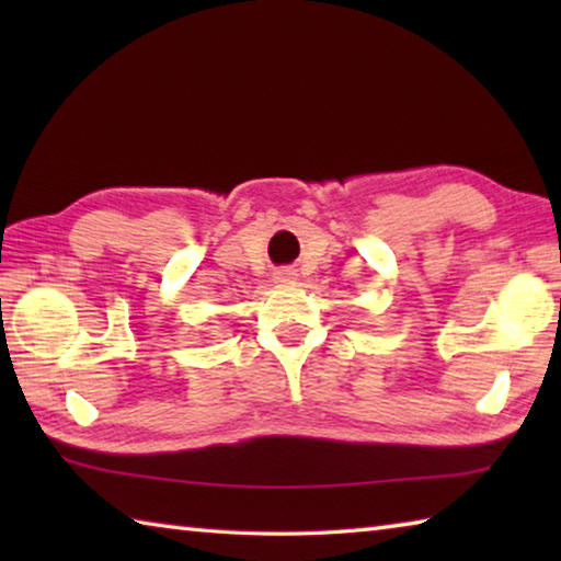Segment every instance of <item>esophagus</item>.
Listing matches in <instances>:
<instances>
[{"mask_svg": "<svg viewBox=\"0 0 561 561\" xmlns=\"http://www.w3.org/2000/svg\"><path fill=\"white\" fill-rule=\"evenodd\" d=\"M294 279H297V274H294V270H287V267H284V270H277V272H274V282L289 284V282H294Z\"/></svg>", "mask_w": 561, "mask_h": 561, "instance_id": "esophagus-1", "label": "esophagus"}]
</instances>
